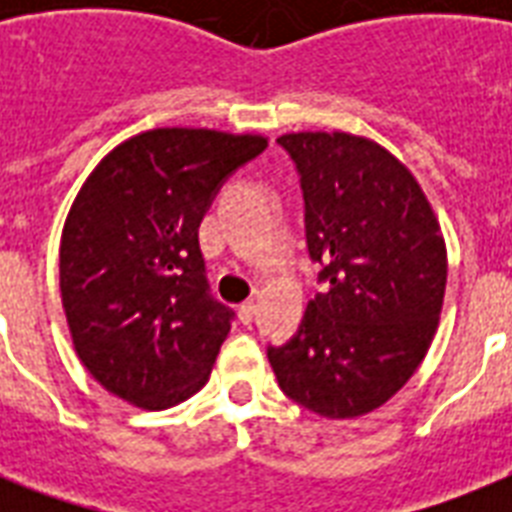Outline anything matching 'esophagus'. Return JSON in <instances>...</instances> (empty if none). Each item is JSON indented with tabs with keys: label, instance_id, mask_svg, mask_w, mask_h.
I'll use <instances>...</instances> for the list:
<instances>
[{
	"label": "esophagus",
	"instance_id": "34e87169",
	"mask_svg": "<svg viewBox=\"0 0 512 512\" xmlns=\"http://www.w3.org/2000/svg\"><path fill=\"white\" fill-rule=\"evenodd\" d=\"M255 311H257L255 300H247V303L239 305V319L244 321V324H249V321L255 319Z\"/></svg>",
	"mask_w": 512,
	"mask_h": 512
}]
</instances>
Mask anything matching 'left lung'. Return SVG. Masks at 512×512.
Instances as JSON below:
<instances>
[{
  "instance_id": "8db88e82",
  "label": "left lung",
  "mask_w": 512,
  "mask_h": 512,
  "mask_svg": "<svg viewBox=\"0 0 512 512\" xmlns=\"http://www.w3.org/2000/svg\"><path fill=\"white\" fill-rule=\"evenodd\" d=\"M276 143L300 177L321 292L295 335L268 345V361L295 404L358 417L396 396L428 353L444 305V239L412 172L372 140L292 132Z\"/></svg>"
}]
</instances>
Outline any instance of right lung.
<instances>
[{
	"instance_id": "1",
	"label": "right lung",
	"mask_w": 512,
	"mask_h": 512,
	"mask_svg": "<svg viewBox=\"0 0 512 512\" xmlns=\"http://www.w3.org/2000/svg\"><path fill=\"white\" fill-rule=\"evenodd\" d=\"M265 148L257 135L151 130L79 191L60 239V295L76 353L114 396L167 409L207 382L236 313L209 289L199 225Z\"/></svg>"
}]
</instances>
